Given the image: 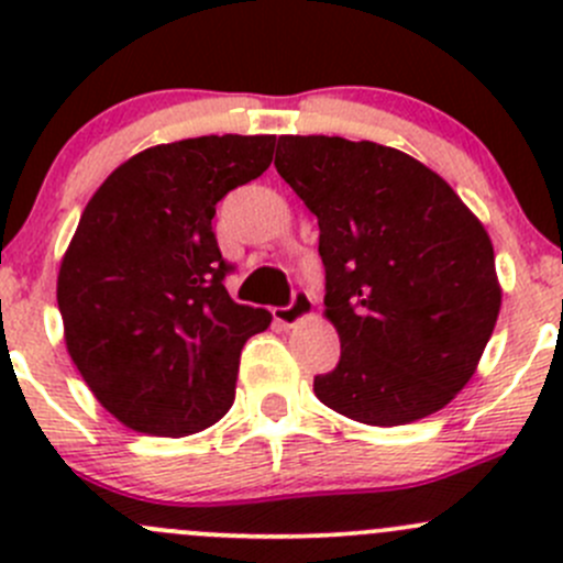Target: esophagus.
<instances>
[{
    "instance_id": "esophagus-1",
    "label": "esophagus",
    "mask_w": 563,
    "mask_h": 563,
    "mask_svg": "<svg viewBox=\"0 0 563 563\" xmlns=\"http://www.w3.org/2000/svg\"><path fill=\"white\" fill-rule=\"evenodd\" d=\"M310 313H313V297H310L308 288H294L291 302L283 305V308H275V318L283 327H294V323L302 321Z\"/></svg>"
}]
</instances>
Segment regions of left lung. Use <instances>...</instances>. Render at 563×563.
<instances>
[{
  "instance_id": "obj_1",
  "label": "left lung",
  "mask_w": 563,
  "mask_h": 563,
  "mask_svg": "<svg viewBox=\"0 0 563 563\" xmlns=\"http://www.w3.org/2000/svg\"><path fill=\"white\" fill-rule=\"evenodd\" d=\"M275 168L318 218L340 362L323 406L378 428L444 408L474 376L501 308L487 231L411 155L340 135H280Z\"/></svg>"
}]
</instances>
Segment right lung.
I'll return each mask as SVG.
<instances>
[{"mask_svg":"<svg viewBox=\"0 0 563 563\" xmlns=\"http://www.w3.org/2000/svg\"><path fill=\"white\" fill-rule=\"evenodd\" d=\"M275 135L139 152L89 198L56 283L65 340L100 406L150 435L198 433L234 402L242 345L272 316L225 291L214 207L269 168Z\"/></svg>","mask_w":563,"mask_h":563,"instance_id":"1","label":"right lung"}]
</instances>
